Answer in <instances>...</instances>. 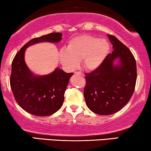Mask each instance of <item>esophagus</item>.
Returning <instances> with one entry per match:
<instances>
[{"instance_id": "esophagus-1", "label": "esophagus", "mask_w": 151, "mask_h": 151, "mask_svg": "<svg viewBox=\"0 0 151 151\" xmlns=\"http://www.w3.org/2000/svg\"><path fill=\"white\" fill-rule=\"evenodd\" d=\"M75 74H77V75H80V76H82V77H84V74H83L82 73H81V72H80V71H76L75 73H74Z\"/></svg>"}]
</instances>
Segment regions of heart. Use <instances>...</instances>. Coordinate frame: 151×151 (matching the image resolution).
<instances>
[{
	"instance_id": "heart-1",
	"label": "heart",
	"mask_w": 151,
	"mask_h": 151,
	"mask_svg": "<svg viewBox=\"0 0 151 151\" xmlns=\"http://www.w3.org/2000/svg\"><path fill=\"white\" fill-rule=\"evenodd\" d=\"M109 50L110 45L105 39L81 35L70 40L65 49L60 51L58 57L62 65L69 69H76L82 60L83 67L93 71L103 63Z\"/></svg>"
}]
</instances>
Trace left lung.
<instances>
[{
  "mask_svg": "<svg viewBox=\"0 0 151 151\" xmlns=\"http://www.w3.org/2000/svg\"><path fill=\"white\" fill-rule=\"evenodd\" d=\"M113 51L98 69L86 73L84 96L88 108L98 115L120 111L135 90L137 67L133 53L116 37L107 34ZM119 59V63L114 62Z\"/></svg>",
  "mask_w": 151,
  "mask_h": 151,
  "instance_id": "8db88e82",
  "label": "left lung"
}]
</instances>
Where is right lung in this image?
<instances>
[{"label": "right lung", "mask_w": 151, "mask_h": 151, "mask_svg": "<svg viewBox=\"0 0 151 151\" xmlns=\"http://www.w3.org/2000/svg\"><path fill=\"white\" fill-rule=\"evenodd\" d=\"M62 36L61 33H51L32 39L20 49L12 61L10 77L12 93L19 106L30 114L48 116L58 111L73 73L56 68L48 75H34L24 61L26 49L38 42H59Z\"/></svg>", "instance_id": "add662e5"}]
</instances>
